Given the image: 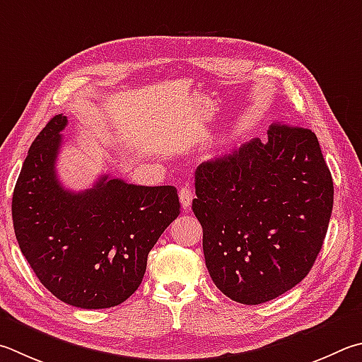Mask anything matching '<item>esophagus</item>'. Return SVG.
<instances>
[{
    "label": "esophagus",
    "instance_id": "obj_1",
    "mask_svg": "<svg viewBox=\"0 0 362 362\" xmlns=\"http://www.w3.org/2000/svg\"><path fill=\"white\" fill-rule=\"evenodd\" d=\"M179 198H180L182 207L185 209V210H188V209H189V206H192V201H193V198H194L193 188L189 187V185L182 187V188L179 189Z\"/></svg>",
    "mask_w": 362,
    "mask_h": 362
}]
</instances>
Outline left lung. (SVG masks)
<instances>
[{"instance_id":"left-lung-1","label":"left lung","mask_w":362,"mask_h":362,"mask_svg":"<svg viewBox=\"0 0 362 362\" xmlns=\"http://www.w3.org/2000/svg\"><path fill=\"white\" fill-rule=\"evenodd\" d=\"M193 212L218 290L256 305L310 272L332 214L334 183L315 133L274 123L194 173Z\"/></svg>"}]
</instances>
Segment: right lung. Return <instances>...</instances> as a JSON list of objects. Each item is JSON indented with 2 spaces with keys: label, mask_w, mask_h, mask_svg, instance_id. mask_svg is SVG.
Segmentation results:
<instances>
[{
  "label": "right lung",
  "mask_w": 362,
  "mask_h": 362,
  "mask_svg": "<svg viewBox=\"0 0 362 362\" xmlns=\"http://www.w3.org/2000/svg\"><path fill=\"white\" fill-rule=\"evenodd\" d=\"M55 115L31 144L12 194L16 238L39 281L69 305L109 308L144 279L148 252L180 214L175 187H142L103 175L83 192L57 177Z\"/></svg>",
  "instance_id": "right-lung-1"
}]
</instances>
